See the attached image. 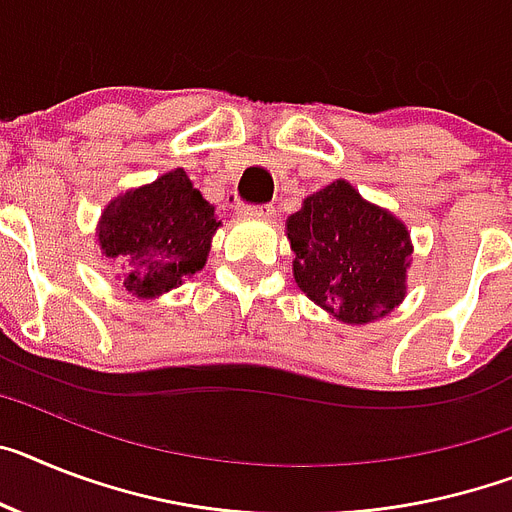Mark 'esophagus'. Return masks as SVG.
<instances>
[{
    "mask_svg": "<svg viewBox=\"0 0 512 512\" xmlns=\"http://www.w3.org/2000/svg\"><path fill=\"white\" fill-rule=\"evenodd\" d=\"M244 213L252 218H263V221H270L276 216V208L273 205H255V208H244Z\"/></svg>",
    "mask_w": 512,
    "mask_h": 512,
    "instance_id": "esophagus-1",
    "label": "esophagus"
}]
</instances>
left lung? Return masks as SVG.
I'll return each instance as SVG.
<instances>
[{
	"label": "left lung",
	"mask_w": 512,
	"mask_h": 512,
	"mask_svg": "<svg viewBox=\"0 0 512 512\" xmlns=\"http://www.w3.org/2000/svg\"><path fill=\"white\" fill-rule=\"evenodd\" d=\"M294 281L346 325H367L406 299L414 244L406 223L336 179L286 218Z\"/></svg>",
	"instance_id": "left-lung-1"
}]
</instances>
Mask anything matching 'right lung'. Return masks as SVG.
I'll return each instance as SVG.
<instances>
[{"label": "right lung", "instance_id": "right-lung-1", "mask_svg": "<svg viewBox=\"0 0 512 512\" xmlns=\"http://www.w3.org/2000/svg\"><path fill=\"white\" fill-rule=\"evenodd\" d=\"M218 226L216 208L187 171L171 169L114 197L98 218L96 244L117 268L114 278L145 302L205 268Z\"/></svg>", "mask_w": 512, "mask_h": 512}]
</instances>
